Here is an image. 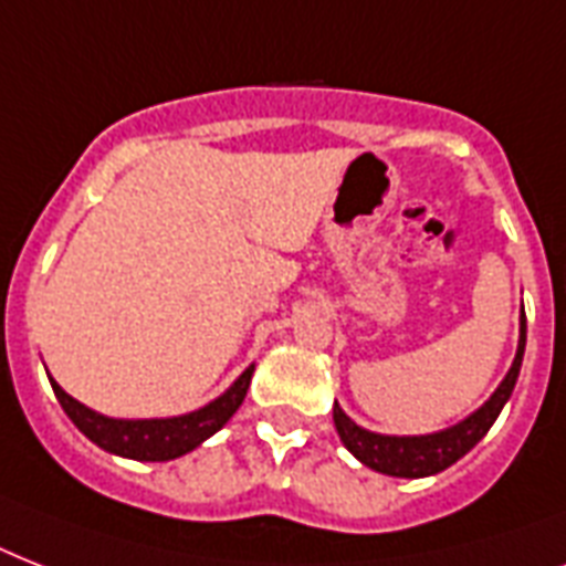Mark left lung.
I'll list each match as a JSON object with an SVG mask.
<instances>
[{
    "label": "left lung",
    "mask_w": 566,
    "mask_h": 566,
    "mask_svg": "<svg viewBox=\"0 0 566 566\" xmlns=\"http://www.w3.org/2000/svg\"><path fill=\"white\" fill-rule=\"evenodd\" d=\"M523 349H526V314L520 319V346L517 358L511 364L509 376L502 378V385L496 387V394L470 413L464 422H458L452 429L438 431V434H422V438H387V434H376L361 426H355L340 405L335 402V429L344 440V447L353 452L361 464H367L376 473L399 475V479H422V475H434L440 470H447L464 458L479 440L488 434L493 420L500 417L502 405L509 402L511 390L517 385L520 364H523Z\"/></svg>",
    "instance_id": "8db88e82"
}]
</instances>
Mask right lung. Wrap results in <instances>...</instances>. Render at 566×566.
<instances>
[{"label": "right lung", "instance_id": "obj_1", "mask_svg": "<svg viewBox=\"0 0 566 566\" xmlns=\"http://www.w3.org/2000/svg\"><path fill=\"white\" fill-rule=\"evenodd\" d=\"M252 370L255 367H249L211 405H205L193 413H185V417H170V420H111V417H102V413L84 408L82 402H75L73 396L57 387V381H52V390H55L66 417L96 447L108 449L114 455L135 458V461H170V458H179L199 447L202 440L211 438L213 431H220L231 420V413L238 411L243 396H247Z\"/></svg>", "mask_w": 566, "mask_h": 566}]
</instances>
